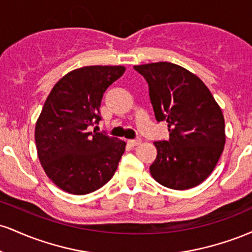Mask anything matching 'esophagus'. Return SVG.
<instances>
[{
  "mask_svg": "<svg viewBox=\"0 0 252 252\" xmlns=\"http://www.w3.org/2000/svg\"><path fill=\"white\" fill-rule=\"evenodd\" d=\"M141 142H142V141H141L140 138H137V140H129L128 144L130 147H136V146H140Z\"/></svg>",
  "mask_w": 252,
  "mask_h": 252,
  "instance_id": "esophagus-1",
  "label": "esophagus"
}]
</instances>
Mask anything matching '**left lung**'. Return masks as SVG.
<instances>
[{
    "mask_svg": "<svg viewBox=\"0 0 252 252\" xmlns=\"http://www.w3.org/2000/svg\"><path fill=\"white\" fill-rule=\"evenodd\" d=\"M146 78L156 120L168 123L169 140L158 141L150 174L172 189H189L209 178L225 140L220 106L204 82L182 66L160 62L134 66Z\"/></svg>",
    "mask_w": 252,
    "mask_h": 252,
    "instance_id": "1",
    "label": "left lung"
}]
</instances>
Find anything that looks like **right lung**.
I'll return each instance as SVG.
<instances>
[{"label": "right lung", "mask_w": 252, "mask_h": 252, "mask_svg": "<svg viewBox=\"0 0 252 252\" xmlns=\"http://www.w3.org/2000/svg\"><path fill=\"white\" fill-rule=\"evenodd\" d=\"M124 66H84L58 80L35 123L37 158L60 189L84 195L112 178L126 142L88 126L100 121L104 92L123 76Z\"/></svg>", "instance_id": "right-lung-1"}]
</instances>
